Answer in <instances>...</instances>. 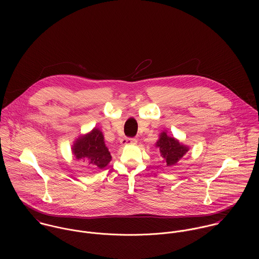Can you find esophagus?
Listing matches in <instances>:
<instances>
[{"mask_svg": "<svg viewBox=\"0 0 259 259\" xmlns=\"http://www.w3.org/2000/svg\"><path fill=\"white\" fill-rule=\"evenodd\" d=\"M137 142L136 138H123L121 140L122 145H127V144H135Z\"/></svg>", "mask_w": 259, "mask_h": 259, "instance_id": "34e87169", "label": "esophagus"}]
</instances>
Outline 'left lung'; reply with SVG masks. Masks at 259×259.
<instances>
[{"label": "left lung", "mask_w": 259, "mask_h": 259, "mask_svg": "<svg viewBox=\"0 0 259 259\" xmlns=\"http://www.w3.org/2000/svg\"><path fill=\"white\" fill-rule=\"evenodd\" d=\"M156 147L159 149L163 162L167 167L176 165L178 161L190 150L188 145L183 144L175 137L167 135V131L160 133L159 139L156 142Z\"/></svg>", "instance_id": "obj_1"}]
</instances>
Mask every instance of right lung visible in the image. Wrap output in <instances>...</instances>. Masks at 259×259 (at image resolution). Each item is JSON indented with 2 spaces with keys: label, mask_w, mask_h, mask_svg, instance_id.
<instances>
[{
  "label": "right lung",
  "mask_w": 259,
  "mask_h": 259,
  "mask_svg": "<svg viewBox=\"0 0 259 259\" xmlns=\"http://www.w3.org/2000/svg\"><path fill=\"white\" fill-rule=\"evenodd\" d=\"M71 153L92 170L103 169L112 161V156L104 142V136L96 127L73 141Z\"/></svg>",
  "instance_id": "obj_1"
}]
</instances>
